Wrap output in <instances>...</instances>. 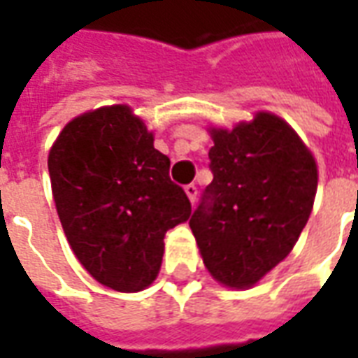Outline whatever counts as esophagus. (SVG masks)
Listing matches in <instances>:
<instances>
[{"label":"esophagus","mask_w":358,"mask_h":358,"mask_svg":"<svg viewBox=\"0 0 358 358\" xmlns=\"http://www.w3.org/2000/svg\"><path fill=\"white\" fill-rule=\"evenodd\" d=\"M184 189H186V194H187V197H189V201L195 203V199H197V186H195V184H187Z\"/></svg>","instance_id":"obj_1"}]
</instances>
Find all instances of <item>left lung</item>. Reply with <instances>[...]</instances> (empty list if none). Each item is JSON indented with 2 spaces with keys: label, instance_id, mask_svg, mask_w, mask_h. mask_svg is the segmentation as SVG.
<instances>
[{
  "label": "left lung",
  "instance_id": "obj_1",
  "mask_svg": "<svg viewBox=\"0 0 358 358\" xmlns=\"http://www.w3.org/2000/svg\"><path fill=\"white\" fill-rule=\"evenodd\" d=\"M210 134L213 182L189 228L213 278L249 287L299 240L315 203L316 163L289 124L270 113Z\"/></svg>",
  "mask_w": 358,
  "mask_h": 358
}]
</instances>
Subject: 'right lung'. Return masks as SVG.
Listing matches in <instances>:
<instances>
[{
    "mask_svg": "<svg viewBox=\"0 0 358 358\" xmlns=\"http://www.w3.org/2000/svg\"><path fill=\"white\" fill-rule=\"evenodd\" d=\"M57 215L74 255L117 292H140L159 274L164 234L192 215L169 176L171 159L130 107L74 118L48 159Z\"/></svg>",
    "mask_w": 358,
    "mask_h": 358,
    "instance_id": "add662e5",
    "label": "right lung"
}]
</instances>
